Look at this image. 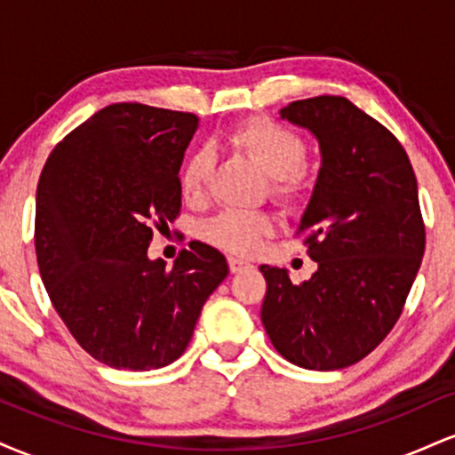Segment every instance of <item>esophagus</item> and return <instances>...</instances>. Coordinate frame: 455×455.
<instances>
[{
  "label": "esophagus",
  "mask_w": 455,
  "mask_h": 455,
  "mask_svg": "<svg viewBox=\"0 0 455 455\" xmlns=\"http://www.w3.org/2000/svg\"><path fill=\"white\" fill-rule=\"evenodd\" d=\"M228 267H231L233 274H239V271L250 267V263H248V260L239 259V257H228Z\"/></svg>",
  "instance_id": "1"
}]
</instances>
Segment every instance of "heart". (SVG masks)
<instances>
[{
  "mask_svg": "<svg viewBox=\"0 0 455 455\" xmlns=\"http://www.w3.org/2000/svg\"><path fill=\"white\" fill-rule=\"evenodd\" d=\"M228 145L248 156L271 177V195L284 205H297L310 188L304 166L306 143L299 134L267 117H254L228 132ZM213 171L212 149L198 148L181 166L180 184L188 201H198L207 190ZM274 220L267 213L227 210L203 224V237L231 252H252L271 233Z\"/></svg>",
  "mask_w": 455,
  "mask_h": 455,
  "instance_id": "b5f03b06",
  "label": "heart"
}]
</instances>
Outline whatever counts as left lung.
Returning <instances> with one entry per match:
<instances>
[{
	"instance_id": "1",
	"label": "left lung",
	"mask_w": 455,
	"mask_h": 455,
	"mask_svg": "<svg viewBox=\"0 0 455 455\" xmlns=\"http://www.w3.org/2000/svg\"><path fill=\"white\" fill-rule=\"evenodd\" d=\"M280 115L310 130L321 149L295 233L318 267L293 284L286 269L260 265V321L291 363L340 370L385 340L419 271L426 228L417 180L398 139L347 98L295 100Z\"/></svg>"
}]
</instances>
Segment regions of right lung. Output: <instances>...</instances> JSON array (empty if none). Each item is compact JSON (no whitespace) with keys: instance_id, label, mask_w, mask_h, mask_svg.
Returning <instances> with one entry per match:
<instances>
[{"instance_id":"obj_1","label":"right lung","mask_w":455,"mask_h":455,"mask_svg":"<svg viewBox=\"0 0 455 455\" xmlns=\"http://www.w3.org/2000/svg\"><path fill=\"white\" fill-rule=\"evenodd\" d=\"M192 113L119 102L57 143L36 192V257L68 331L117 370L173 363L218 284L222 252L201 242L173 269L151 260L154 228L181 207L180 166L195 137Z\"/></svg>"}]
</instances>
